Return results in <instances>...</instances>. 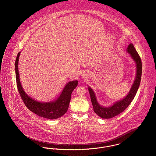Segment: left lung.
<instances>
[{
	"label": "left lung",
	"instance_id": "left-lung-1",
	"mask_svg": "<svg viewBox=\"0 0 156 156\" xmlns=\"http://www.w3.org/2000/svg\"><path fill=\"white\" fill-rule=\"evenodd\" d=\"M127 51L136 64L137 73L135 81L130 89V91L124 99L115 102L110 107H104L98 103L94 92L90 87L88 88L94 111L102 119H111L126 110L131 104V101L133 100L139 88L142 73L141 59L132 44H130L128 45Z\"/></svg>",
	"mask_w": 156,
	"mask_h": 156
}]
</instances>
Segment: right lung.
<instances>
[{
	"label": "right lung",
	"mask_w": 156,
	"mask_h": 156,
	"mask_svg": "<svg viewBox=\"0 0 156 156\" xmlns=\"http://www.w3.org/2000/svg\"><path fill=\"white\" fill-rule=\"evenodd\" d=\"M19 52L15 61V73L17 87L19 95L29 110L37 115L48 119H55L62 117L66 112L71 100V95L73 90L78 85V81L68 83L65 87L59 98L52 102H40L31 98L23 90L20 83L18 71Z\"/></svg>",
	"instance_id": "1"
}]
</instances>
